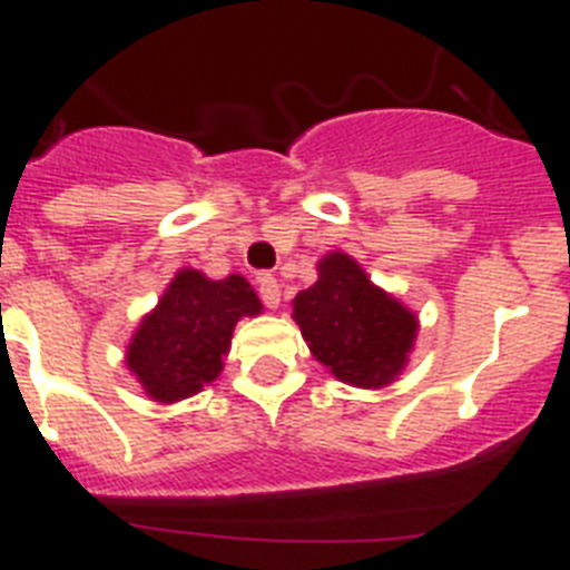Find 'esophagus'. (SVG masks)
Returning <instances> with one entry per match:
<instances>
[{
	"label": "esophagus",
	"mask_w": 570,
	"mask_h": 570,
	"mask_svg": "<svg viewBox=\"0 0 570 570\" xmlns=\"http://www.w3.org/2000/svg\"><path fill=\"white\" fill-rule=\"evenodd\" d=\"M257 292H261V301H264L269 309H278L281 304V284L272 275H261L257 278Z\"/></svg>",
	"instance_id": "obj_1"
}]
</instances>
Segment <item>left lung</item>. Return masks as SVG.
Wrapping results in <instances>:
<instances>
[{
	"instance_id": "8db88e82",
	"label": "left lung",
	"mask_w": 570,
	"mask_h": 570,
	"mask_svg": "<svg viewBox=\"0 0 570 570\" xmlns=\"http://www.w3.org/2000/svg\"><path fill=\"white\" fill-rule=\"evenodd\" d=\"M292 318L315 358L344 384L387 387L407 364L419 321L344 252L318 264V281L292 301Z\"/></svg>"
}]
</instances>
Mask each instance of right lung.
<instances>
[{"label":"right lung","instance_id":"obj_1","mask_svg":"<svg viewBox=\"0 0 570 570\" xmlns=\"http://www.w3.org/2000/svg\"><path fill=\"white\" fill-rule=\"evenodd\" d=\"M261 309L240 275L212 281L197 269H180L137 326L126 350L128 370L155 402L189 399L220 375L237 321Z\"/></svg>","mask_w":570,"mask_h":570}]
</instances>
